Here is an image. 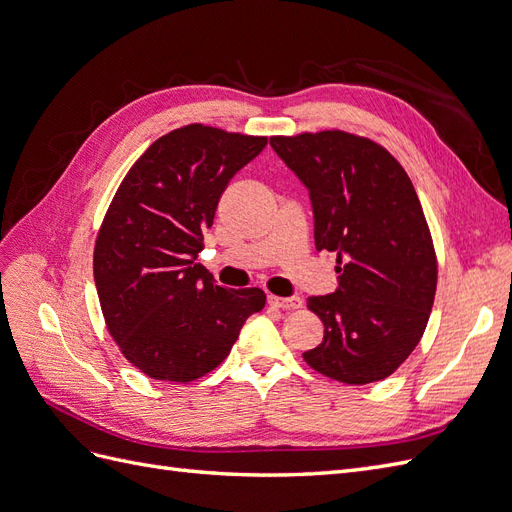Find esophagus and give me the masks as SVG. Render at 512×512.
<instances>
[{
  "instance_id": "obj_1",
  "label": "esophagus",
  "mask_w": 512,
  "mask_h": 512,
  "mask_svg": "<svg viewBox=\"0 0 512 512\" xmlns=\"http://www.w3.org/2000/svg\"><path fill=\"white\" fill-rule=\"evenodd\" d=\"M269 303L280 307V309H301L303 307V299L301 297H269Z\"/></svg>"
}]
</instances>
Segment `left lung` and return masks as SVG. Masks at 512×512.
<instances>
[{
    "label": "left lung",
    "mask_w": 512,
    "mask_h": 512,
    "mask_svg": "<svg viewBox=\"0 0 512 512\" xmlns=\"http://www.w3.org/2000/svg\"><path fill=\"white\" fill-rule=\"evenodd\" d=\"M271 147L305 185L316 250L337 254V290L309 297L324 339L309 367L346 384L391 376L421 339L438 265L421 200L380 145L339 130L273 136Z\"/></svg>",
    "instance_id": "1"
}]
</instances>
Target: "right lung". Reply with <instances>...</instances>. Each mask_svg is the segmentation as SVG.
Masks as SVG:
<instances>
[{
    "instance_id": "obj_1",
    "label": "right lung",
    "mask_w": 512,
    "mask_h": 512,
    "mask_svg": "<svg viewBox=\"0 0 512 512\" xmlns=\"http://www.w3.org/2000/svg\"><path fill=\"white\" fill-rule=\"evenodd\" d=\"M265 147V136L200 123L168 132L106 211L94 250L102 314L123 356L153 380L203 378L265 307L260 288H222L196 262L228 181Z\"/></svg>"
}]
</instances>
